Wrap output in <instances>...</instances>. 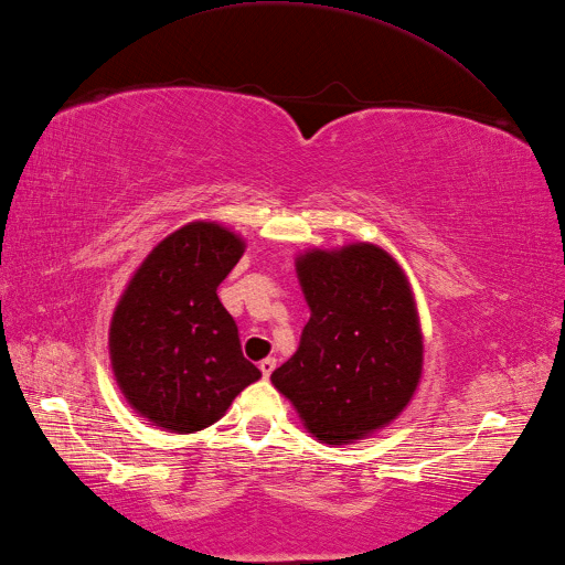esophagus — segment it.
Here are the masks:
<instances>
[{
  "instance_id": "obj_1",
  "label": "esophagus",
  "mask_w": 565,
  "mask_h": 565,
  "mask_svg": "<svg viewBox=\"0 0 565 565\" xmlns=\"http://www.w3.org/2000/svg\"><path fill=\"white\" fill-rule=\"evenodd\" d=\"M258 369H260V374H264V379H268V376L273 374V369H275V360H273V356H266V360H260Z\"/></svg>"
}]
</instances>
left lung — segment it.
<instances>
[{
	"label": "left lung",
	"mask_w": 565,
	"mask_h": 565,
	"mask_svg": "<svg viewBox=\"0 0 565 565\" xmlns=\"http://www.w3.org/2000/svg\"><path fill=\"white\" fill-rule=\"evenodd\" d=\"M295 268L311 316L270 381L316 441L348 446L388 426L419 386L415 295L401 264L369 242L313 246Z\"/></svg>",
	"instance_id": "1"
}]
</instances>
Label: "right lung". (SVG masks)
Returning a JSON list of instances; mask_svg holds the SVG:
<instances>
[{
	"label": "right lung",
	"mask_w": 565,
	"mask_h": 565,
	"mask_svg": "<svg viewBox=\"0 0 565 565\" xmlns=\"http://www.w3.org/2000/svg\"><path fill=\"white\" fill-rule=\"evenodd\" d=\"M244 246L213 220L189 223L153 246L117 301L109 323L115 381L127 403L164 431L205 429L260 379L217 297Z\"/></svg>",
	"instance_id": "right-lung-1"
}]
</instances>
